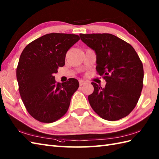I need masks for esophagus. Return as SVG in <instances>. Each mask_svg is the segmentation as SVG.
Returning <instances> with one entry per match:
<instances>
[{
	"instance_id": "34e87169",
	"label": "esophagus",
	"mask_w": 159,
	"mask_h": 159,
	"mask_svg": "<svg viewBox=\"0 0 159 159\" xmlns=\"http://www.w3.org/2000/svg\"><path fill=\"white\" fill-rule=\"evenodd\" d=\"M79 85H80V86L85 85V84L86 83V82L85 81V80H79Z\"/></svg>"
}]
</instances>
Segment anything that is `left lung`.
<instances>
[{"label":"left lung","instance_id":"obj_1","mask_svg":"<svg viewBox=\"0 0 159 159\" xmlns=\"http://www.w3.org/2000/svg\"><path fill=\"white\" fill-rule=\"evenodd\" d=\"M80 39L96 54V70L107 84L92 82L88 96L93 110L104 120H119L133 111L143 88V67L129 43L109 33L80 34Z\"/></svg>","mask_w":159,"mask_h":159}]
</instances>
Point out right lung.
<instances>
[{
	"mask_svg": "<svg viewBox=\"0 0 159 159\" xmlns=\"http://www.w3.org/2000/svg\"><path fill=\"white\" fill-rule=\"evenodd\" d=\"M79 39L75 34L48 33L29 43L21 53L16 69L19 92L29 113L39 121L54 122L68 110L79 83L73 78L57 83L53 75L65 65L67 50Z\"/></svg>",
	"mask_w": 159,
	"mask_h": 159,
	"instance_id": "right-lung-1",
	"label": "right lung"
}]
</instances>
